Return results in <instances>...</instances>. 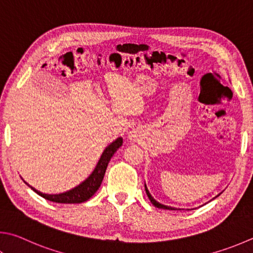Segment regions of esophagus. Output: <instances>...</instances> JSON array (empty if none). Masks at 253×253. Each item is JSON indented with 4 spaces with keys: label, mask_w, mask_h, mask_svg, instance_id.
Returning a JSON list of instances; mask_svg holds the SVG:
<instances>
[{
    "label": "esophagus",
    "mask_w": 253,
    "mask_h": 253,
    "mask_svg": "<svg viewBox=\"0 0 253 253\" xmlns=\"http://www.w3.org/2000/svg\"><path fill=\"white\" fill-rule=\"evenodd\" d=\"M131 137H135V136H131Z\"/></svg>",
    "instance_id": "34e87169"
}]
</instances>
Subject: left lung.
Wrapping results in <instances>:
<instances>
[{"instance_id": "1", "label": "left lung", "mask_w": 253, "mask_h": 253, "mask_svg": "<svg viewBox=\"0 0 253 253\" xmlns=\"http://www.w3.org/2000/svg\"><path fill=\"white\" fill-rule=\"evenodd\" d=\"M145 190H146V194H147V196H148V198H149V200L151 201V204H153L155 207H157V208H162V209H167V210H181V209H177V208H173V207H170V206H166V205H163V204H160V203H158L157 200L156 199H154V197L150 195V192H149V190H148V188H147V186H146V183H145ZM218 196H220V194L218 195ZM218 196H215L214 198H217ZM213 198V199H214Z\"/></svg>"}]
</instances>
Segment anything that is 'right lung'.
Here are the masks:
<instances>
[{"mask_svg":"<svg viewBox=\"0 0 253 253\" xmlns=\"http://www.w3.org/2000/svg\"><path fill=\"white\" fill-rule=\"evenodd\" d=\"M122 145H123L122 137H118L117 139H115L113 142H111V144L104 149L97 165H96V167L94 168V170L91 171L89 176L87 177L84 181L81 182L80 185H77L76 187L72 188V189L67 190L65 192H61V194H44V192L36 190L34 187L29 185L26 181L24 182L31 188V189H33V191H35L36 194L49 201H53V203H57V204L84 203V201L88 200L90 197L98 190V188L100 187V183H102L103 178L105 176V171H106L109 160H111L114 154L116 153Z\"/></svg>","mask_w":253,"mask_h":253,"instance_id":"1","label":"right lung"}]
</instances>
